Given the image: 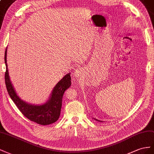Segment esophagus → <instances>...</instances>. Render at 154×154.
I'll return each instance as SVG.
<instances>
[{
    "mask_svg": "<svg viewBox=\"0 0 154 154\" xmlns=\"http://www.w3.org/2000/svg\"><path fill=\"white\" fill-rule=\"evenodd\" d=\"M73 74H74L75 77H77V78H79V77H80L81 76V75L82 74V70L81 69L78 68V69L75 70Z\"/></svg>",
    "mask_w": 154,
    "mask_h": 154,
    "instance_id": "obj_1",
    "label": "esophagus"
}]
</instances>
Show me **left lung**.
Instances as JSON below:
<instances>
[{"mask_svg": "<svg viewBox=\"0 0 154 154\" xmlns=\"http://www.w3.org/2000/svg\"><path fill=\"white\" fill-rule=\"evenodd\" d=\"M93 119H94V118H93ZM94 119H95V120H96L97 121H99V122H103V121H99V120H98V119H95V118H94Z\"/></svg>", "mask_w": 154, "mask_h": 154, "instance_id": "1", "label": "left lung"}]
</instances>
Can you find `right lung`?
<instances>
[{
    "instance_id": "add662e5",
    "label": "right lung",
    "mask_w": 154,
    "mask_h": 154,
    "mask_svg": "<svg viewBox=\"0 0 154 154\" xmlns=\"http://www.w3.org/2000/svg\"><path fill=\"white\" fill-rule=\"evenodd\" d=\"M6 57L7 48L4 55V61L6 67L5 83L8 94L17 108L30 121L35 122L37 124L48 125L56 122L60 116L64 91L71 86L72 79L70 73H67L57 82L53 89L49 99L46 103L40 105L29 104L22 100L16 93L8 73Z\"/></svg>"
}]
</instances>
